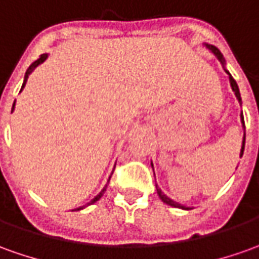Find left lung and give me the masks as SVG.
<instances>
[{
	"mask_svg": "<svg viewBox=\"0 0 259 259\" xmlns=\"http://www.w3.org/2000/svg\"><path fill=\"white\" fill-rule=\"evenodd\" d=\"M207 48L210 49V51H212L214 52V55L217 56L218 59L221 61V63H224V58H223V55H221V52L218 51L215 47H212V45H207ZM228 73V72H227ZM230 75V73H228ZM230 83H231V88H233L234 93H235V96H237V99H238V102L241 103V95H240V89H238V85H237V82H235V79L230 75ZM241 122H242V126H244V129H245V123H244V116L241 115ZM244 146H245V135H244V139H242V147H241V156H242V153H244ZM153 166V164H152ZM156 189H157V194H159V197L161 198V201L163 203L168 204V205H171V207H176V208H183V210H190L189 207H184V205H181V204L176 203V201H173L171 198H168V197L161 191V190L156 186Z\"/></svg>",
	"mask_w": 259,
	"mask_h": 259,
	"instance_id": "obj_1",
	"label": "left lung"
}]
</instances>
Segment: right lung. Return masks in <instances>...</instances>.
Wrapping results in <instances>:
<instances>
[{"instance_id":"obj_1","label":"right lung","mask_w":259,"mask_h":259,"mask_svg":"<svg viewBox=\"0 0 259 259\" xmlns=\"http://www.w3.org/2000/svg\"><path fill=\"white\" fill-rule=\"evenodd\" d=\"M47 58H48V55H47V54H44V55H41L39 56V58H38V59H36V61H33L32 63H31V66H29V68H28V70H26V73H25V78H24V83H22V88H24V86H25V83H26V79H28V75H29V73H31V72H32L33 69H35V68H36V66H38V65H39V63H42L44 62V61H45V59H47ZM22 88H21V89H22ZM14 106H15V102H14ZM14 106H12V110H14ZM109 180H110V177H109ZM109 180H107V183H109ZM106 187H107V184L106 186H105V187H103V190H102V191H100L99 194H98V196L95 197V198H93L92 201H91V203H88V205H89V204H93V203H96V201H98V200H99L100 197L103 196V194H105V191H106ZM86 205H83V207H79V208H76V210H82V208H85Z\"/></svg>"}]
</instances>
